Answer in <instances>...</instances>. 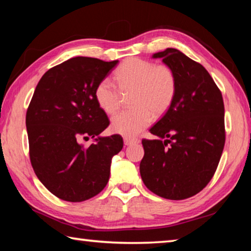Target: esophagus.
Returning a JSON list of instances; mask_svg holds the SVG:
<instances>
[{
    "label": "esophagus",
    "mask_w": 251,
    "mask_h": 251,
    "mask_svg": "<svg viewBox=\"0 0 251 251\" xmlns=\"http://www.w3.org/2000/svg\"><path fill=\"white\" fill-rule=\"evenodd\" d=\"M137 143H139V139L137 138H128V137L124 138V144L126 146L133 145V144H137Z\"/></svg>",
    "instance_id": "1"
}]
</instances>
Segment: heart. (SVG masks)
Instances as JSON below:
<instances>
[{
	"instance_id": "heart-1",
	"label": "heart",
	"mask_w": 251,
	"mask_h": 251,
	"mask_svg": "<svg viewBox=\"0 0 251 251\" xmlns=\"http://www.w3.org/2000/svg\"><path fill=\"white\" fill-rule=\"evenodd\" d=\"M115 80L118 89L108 78L100 80L95 88V100L101 110L112 114L120 108L122 94L133 93L130 104L134 108L122 110L110 121L114 133L125 137H135L145 129L152 115H163L175 97L176 77L173 70L145 59H126L117 67Z\"/></svg>"
}]
</instances>
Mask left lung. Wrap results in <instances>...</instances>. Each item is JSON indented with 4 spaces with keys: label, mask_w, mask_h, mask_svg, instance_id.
Returning <instances> with one entry per match:
<instances>
[{
    "label": "left lung",
    "mask_w": 251,
    "mask_h": 251,
    "mask_svg": "<svg viewBox=\"0 0 251 251\" xmlns=\"http://www.w3.org/2000/svg\"><path fill=\"white\" fill-rule=\"evenodd\" d=\"M173 70L176 93L165 115L150 129L157 139H143L139 165L148 189L172 201L202 190L214 176L225 146L222 92L207 70L176 49L155 53Z\"/></svg>",
    "instance_id": "obj_1"
}]
</instances>
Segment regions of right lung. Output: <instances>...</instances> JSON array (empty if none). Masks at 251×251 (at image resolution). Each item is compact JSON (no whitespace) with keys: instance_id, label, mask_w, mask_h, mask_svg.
<instances>
[{"instance_id":"obj_1","label":"right lung","mask_w":251,"mask_h":251,"mask_svg":"<svg viewBox=\"0 0 251 251\" xmlns=\"http://www.w3.org/2000/svg\"><path fill=\"white\" fill-rule=\"evenodd\" d=\"M118 61L77 56L49 70L34 91L26 112L29 159L50 193L72 202L87 201L107 185L120 135L101 137L109 121L95 100V88ZM95 143L84 148L82 139Z\"/></svg>"}]
</instances>
